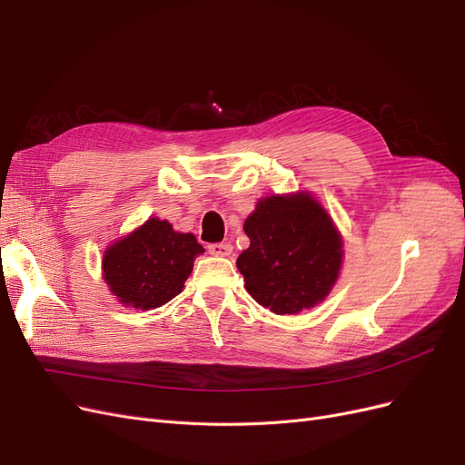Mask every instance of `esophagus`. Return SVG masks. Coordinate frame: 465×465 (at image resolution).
<instances>
[{
	"mask_svg": "<svg viewBox=\"0 0 465 465\" xmlns=\"http://www.w3.org/2000/svg\"><path fill=\"white\" fill-rule=\"evenodd\" d=\"M209 254L219 256V258H229L232 254V246L229 242H217L209 244Z\"/></svg>",
	"mask_w": 465,
	"mask_h": 465,
	"instance_id": "obj_1",
	"label": "esophagus"
}]
</instances>
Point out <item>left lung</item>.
Masks as SVG:
<instances>
[{"label":"left lung","mask_w":465,"mask_h":465,"mask_svg":"<svg viewBox=\"0 0 465 465\" xmlns=\"http://www.w3.org/2000/svg\"><path fill=\"white\" fill-rule=\"evenodd\" d=\"M244 232L250 246L236 267L258 304L275 314H297L328 297L340 277L343 242L311 193L260 200Z\"/></svg>","instance_id":"1"}]
</instances>
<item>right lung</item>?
<instances>
[{"instance_id":"1","label":"right lung","mask_w":465,"mask_h":465,"mask_svg":"<svg viewBox=\"0 0 465 465\" xmlns=\"http://www.w3.org/2000/svg\"><path fill=\"white\" fill-rule=\"evenodd\" d=\"M203 252L192 232H176L168 221L153 217L108 246L103 277L124 306L151 311L182 292Z\"/></svg>"}]
</instances>
